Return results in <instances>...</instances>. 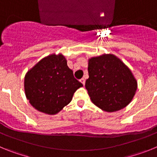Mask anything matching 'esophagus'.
<instances>
[{"label":"esophagus","instance_id":"esophagus-1","mask_svg":"<svg viewBox=\"0 0 157 157\" xmlns=\"http://www.w3.org/2000/svg\"><path fill=\"white\" fill-rule=\"evenodd\" d=\"M80 82H81L82 83V85L84 86L85 85V82H86V80L84 79V78H81V79H80Z\"/></svg>","mask_w":157,"mask_h":157}]
</instances>
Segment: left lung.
Masks as SVG:
<instances>
[{
	"label": "left lung",
	"mask_w": 157,
	"mask_h": 157,
	"mask_svg": "<svg viewBox=\"0 0 157 157\" xmlns=\"http://www.w3.org/2000/svg\"><path fill=\"white\" fill-rule=\"evenodd\" d=\"M86 89L93 103L108 112L123 109L130 103L138 83L128 67L113 54L88 60Z\"/></svg>",
	"instance_id": "8db88e82"
}]
</instances>
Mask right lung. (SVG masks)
<instances>
[{"label":"right lung","instance_id":"obj_1","mask_svg":"<svg viewBox=\"0 0 157 157\" xmlns=\"http://www.w3.org/2000/svg\"><path fill=\"white\" fill-rule=\"evenodd\" d=\"M82 86L74 77L62 54L43 58L27 71L24 78L25 94L30 105L48 115L61 111Z\"/></svg>","mask_w":157,"mask_h":157}]
</instances>
